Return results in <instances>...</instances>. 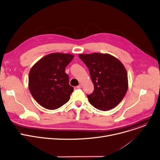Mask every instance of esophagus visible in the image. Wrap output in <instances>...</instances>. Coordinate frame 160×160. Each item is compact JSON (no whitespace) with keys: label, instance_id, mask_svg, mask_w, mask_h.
I'll list each match as a JSON object with an SVG mask.
<instances>
[{"label":"esophagus","instance_id":"34e87169","mask_svg":"<svg viewBox=\"0 0 160 160\" xmlns=\"http://www.w3.org/2000/svg\"><path fill=\"white\" fill-rule=\"evenodd\" d=\"M81 88H82V84H79L77 86V88H78V89H81Z\"/></svg>","mask_w":160,"mask_h":160}]
</instances>
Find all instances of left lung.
I'll use <instances>...</instances> for the list:
<instances>
[{
    "mask_svg": "<svg viewBox=\"0 0 160 160\" xmlns=\"http://www.w3.org/2000/svg\"><path fill=\"white\" fill-rule=\"evenodd\" d=\"M79 57L89 69L94 85L93 92L87 95L90 103L101 111L116 107L128 90L125 66L119 59L108 53L80 54Z\"/></svg>",
    "mask_w": 160,
    "mask_h": 160,
    "instance_id": "8db88e82",
    "label": "left lung"
}]
</instances>
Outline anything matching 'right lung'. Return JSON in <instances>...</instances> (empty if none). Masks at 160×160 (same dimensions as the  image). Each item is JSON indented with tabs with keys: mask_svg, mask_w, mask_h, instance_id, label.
<instances>
[{
	"mask_svg": "<svg viewBox=\"0 0 160 160\" xmlns=\"http://www.w3.org/2000/svg\"><path fill=\"white\" fill-rule=\"evenodd\" d=\"M74 57L69 53H51L31 68L28 88L33 98L42 107L54 110L69 100L74 88L68 84L69 77L65 70Z\"/></svg>",
	"mask_w": 160,
	"mask_h": 160,
	"instance_id": "add662e5",
	"label": "right lung"
}]
</instances>
